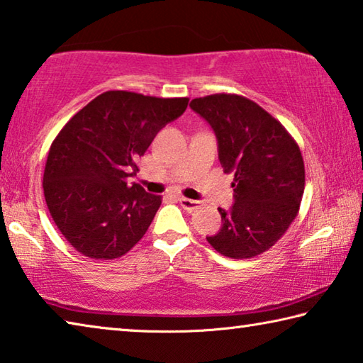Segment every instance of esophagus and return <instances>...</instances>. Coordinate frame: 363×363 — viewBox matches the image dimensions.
<instances>
[{
	"instance_id": "1",
	"label": "esophagus",
	"mask_w": 363,
	"mask_h": 363,
	"mask_svg": "<svg viewBox=\"0 0 363 363\" xmlns=\"http://www.w3.org/2000/svg\"><path fill=\"white\" fill-rule=\"evenodd\" d=\"M178 202H180V206L185 208V211H188V212H193V211H196V208L199 207V201H193V199H188V198H182L178 199Z\"/></svg>"
}]
</instances>
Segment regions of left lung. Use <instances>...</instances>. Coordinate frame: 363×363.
Listing matches in <instances>:
<instances>
[{"label": "left lung", "mask_w": 363, "mask_h": 363, "mask_svg": "<svg viewBox=\"0 0 363 363\" xmlns=\"http://www.w3.org/2000/svg\"><path fill=\"white\" fill-rule=\"evenodd\" d=\"M218 138L221 167L234 172V206L218 208L221 230L207 242L221 255L253 258L269 250L296 218L304 162L289 130L255 101L238 94L191 100Z\"/></svg>", "instance_id": "obj_1"}]
</instances>
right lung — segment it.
I'll return each instance as SVG.
<instances>
[{
	"instance_id": "right-lung-1",
	"label": "right lung",
	"mask_w": 363,
	"mask_h": 363,
	"mask_svg": "<svg viewBox=\"0 0 363 363\" xmlns=\"http://www.w3.org/2000/svg\"><path fill=\"white\" fill-rule=\"evenodd\" d=\"M188 101L106 91L62 127L44 167V199L62 236L81 255L119 258L148 231L162 198L127 178Z\"/></svg>"
}]
</instances>
